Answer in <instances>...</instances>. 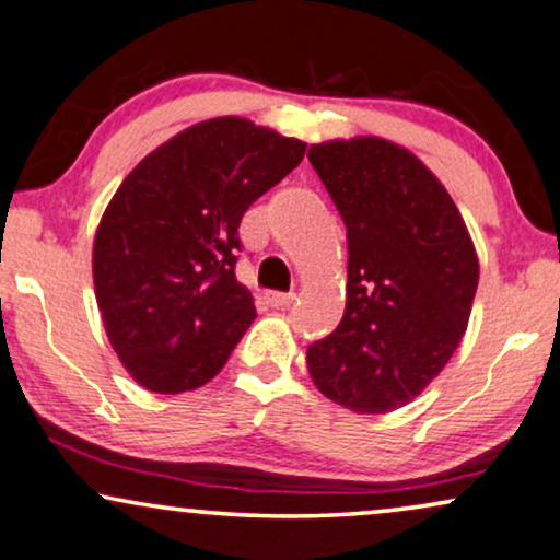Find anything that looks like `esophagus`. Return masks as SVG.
Instances as JSON below:
<instances>
[{
    "instance_id": "1",
    "label": "esophagus",
    "mask_w": 560,
    "mask_h": 560,
    "mask_svg": "<svg viewBox=\"0 0 560 560\" xmlns=\"http://www.w3.org/2000/svg\"><path fill=\"white\" fill-rule=\"evenodd\" d=\"M268 302L273 307H289L294 302V292H268Z\"/></svg>"
}]
</instances>
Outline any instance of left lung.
Wrapping results in <instances>:
<instances>
[{
	"label": "left lung",
	"instance_id": "8db88e82",
	"mask_svg": "<svg viewBox=\"0 0 560 560\" xmlns=\"http://www.w3.org/2000/svg\"><path fill=\"white\" fill-rule=\"evenodd\" d=\"M349 240L346 310L307 349L325 398L387 413L419 395L463 341L478 253L447 188L406 147L330 139L307 152Z\"/></svg>",
	"mask_w": 560,
	"mask_h": 560
}]
</instances>
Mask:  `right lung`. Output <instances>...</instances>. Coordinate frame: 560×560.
<instances>
[{"label":"right lung","instance_id":"1","mask_svg":"<svg viewBox=\"0 0 560 560\" xmlns=\"http://www.w3.org/2000/svg\"><path fill=\"white\" fill-rule=\"evenodd\" d=\"M307 144L240 116L194 124L113 194L92 243L105 332L152 393L196 390L256 320L235 276L240 219L300 165Z\"/></svg>","mask_w":560,"mask_h":560}]
</instances>
